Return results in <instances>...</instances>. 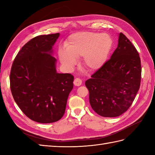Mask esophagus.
<instances>
[{
  "label": "esophagus",
  "mask_w": 155,
  "mask_h": 155,
  "mask_svg": "<svg viewBox=\"0 0 155 155\" xmlns=\"http://www.w3.org/2000/svg\"><path fill=\"white\" fill-rule=\"evenodd\" d=\"M73 83H74V84L75 85V86H77V87L81 86V84H82V80L80 79V78H75V79L74 80Z\"/></svg>",
  "instance_id": "esophagus-1"
}]
</instances>
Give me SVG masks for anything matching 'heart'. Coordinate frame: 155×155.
I'll return each mask as SVG.
<instances>
[{
	"label": "heart",
	"instance_id": "heart-1",
	"mask_svg": "<svg viewBox=\"0 0 155 155\" xmlns=\"http://www.w3.org/2000/svg\"><path fill=\"white\" fill-rule=\"evenodd\" d=\"M65 49L58 51L61 63L68 69L77 65L83 57V65L90 71H97L106 62L113 47V39L107 33L81 32L69 36Z\"/></svg>",
	"mask_w": 155,
	"mask_h": 155
}]
</instances>
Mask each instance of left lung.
<instances>
[{
  "label": "left lung",
  "instance_id": "obj_1",
  "mask_svg": "<svg viewBox=\"0 0 155 155\" xmlns=\"http://www.w3.org/2000/svg\"><path fill=\"white\" fill-rule=\"evenodd\" d=\"M118 42L109 60L85 82L92 108L104 117H116L126 112L140 88L139 52L122 32Z\"/></svg>",
  "mask_w": 155,
  "mask_h": 155
}]
</instances>
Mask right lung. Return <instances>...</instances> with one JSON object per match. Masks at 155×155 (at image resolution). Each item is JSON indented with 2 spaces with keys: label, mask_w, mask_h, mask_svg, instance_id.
Segmentation results:
<instances>
[{
  "label": "right lung",
  "mask_w": 155,
  "mask_h": 155,
  "mask_svg": "<svg viewBox=\"0 0 155 155\" xmlns=\"http://www.w3.org/2000/svg\"><path fill=\"white\" fill-rule=\"evenodd\" d=\"M59 33L37 36L21 49L12 65L11 90L14 100L30 119L57 122L63 116L74 77L58 73L52 47Z\"/></svg>",
  "instance_id": "obj_1"
}]
</instances>
